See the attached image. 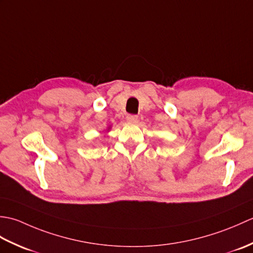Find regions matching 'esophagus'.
<instances>
[{
	"mask_svg": "<svg viewBox=\"0 0 253 253\" xmlns=\"http://www.w3.org/2000/svg\"><path fill=\"white\" fill-rule=\"evenodd\" d=\"M126 120H127L128 123H132V124H133V123H137L138 116H137V115H133V114H129V115H127Z\"/></svg>",
	"mask_w": 253,
	"mask_h": 253,
	"instance_id": "esophagus-1",
	"label": "esophagus"
}]
</instances>
